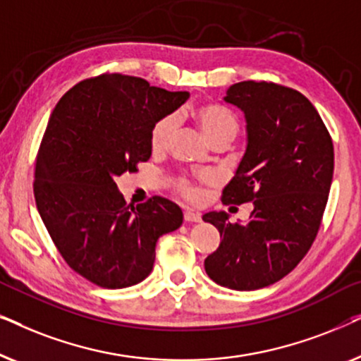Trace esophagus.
Here are the masks:
<instances>
[{"label":"esophagus","instance_id":"esophagus-1","mask_svg":"<svg viewBox=\"0 0 361 361\" xmlns=\"http://www.w3.org/2000/svg\"><path fill=\"white\" fill-rule=\"evenodd\" d=\"M184 220L189 221V224H197V221H200L202 219H200L199 214H195V212L187 210L185 214H184Z\"/></svg>","mask_w":361,"mask_h":361}]
</instances>
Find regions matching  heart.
I'll list each match as a JSON object with an SVG mask.
<instances>
[{"label":"heart","instance_id":"1","mask_svg":"<svg viewBox=\"0 0 361 361\" xmlns=\"http://www.w3.org/2000/svg\"><path fill=\"white\" fill-rule=\"evenodd\" d=\"M194 115L199 125L210 142L225 140L231 142L240 133V120L235 113L219 105H202L195 108ZM177 128L176 115H166L152 126L151 130V146L154 149H162L174 135ZM177 192L187 200L200 199V190L190 180L182 179L177 182Z\"/></svg>","mask_w":361,"mask_h":361}]
</instances>
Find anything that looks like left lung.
Wrapping results in <instances>:
<instances>
[{
	"label": "left lung",
	"instance_id": "8db88e82",
	"mask_svg": "<svg viewBox=\"0 0 361 361\" xmlns=\"http://www.w3.org/2000/svg\"><path fill=\"white\" fill-rule=\"evenodd\" d=\"M225 102L245 113L248 146L224 205L253 202L246 225L225 212L204 215L220 231L205 258L216 284L255 290L289 274L307 255L322 224L334 176V142L312 103L274 82H238Z\"/></svg>",
	"mask_w": 361,
	"mask_h": 361
}]
</instances>
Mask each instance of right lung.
<instances>
[{"label": "right lung", "mask_w": 361, "mask_h": 361, "mask_svg": "<svg viewBox=\"0 0 361 361\" xmlns=\"http://www.w3.org/2000/svg\"><path fill=\"white\" fill-rule=\"evenodd\" d=\"M187 92L102 73L72 87L54 108L34 164L39 215L66 263L90 283L121 289L152 271L156 241L182 225L174 202L128 205L115 179L151 157V130Z\"/></svg>", "instance_id": "right-lung-1"}]
</instances>
